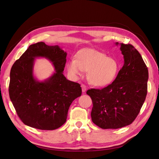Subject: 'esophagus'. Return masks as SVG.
Listing matches in <instances>:
<instances>
[{"instance_id":"34e87169","label":"esophagus","mask_w":159,"mask_h":159,"mask_svg":"<svg viewBox=\"0 0 159 159\" xmlns=\"http://www.w3.org/2000/svg\"><path fill=\"white\" fill-rule=\"evenodd\" d=\"M81 89H82V92H85L86 89H87V88H86V86L84 85V84H81Z\"/></svg>"}]
</instances>
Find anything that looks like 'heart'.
Wrapping results in <instances>:
<instances>
[{"label":"heart","mask_w":159,"mask_h":159,"mask_svg":"<svg viewBox=\"0 0 159 159\" xmlns=\"http://www.w3.org/2000/svg\"><path fill=\"white\" fill-rule=\"evenodd\" d=\"M119 62L103 53L93 49L80 50L76 59L71 60L67 64L69 73L74 77L83 75L88 71V80L95 86H105L116 78L119 71Z\"/></svg>","instance_id":"b5f03b06"}]
</instances>
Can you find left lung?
<instances>
[{
    "label": "left lung",
    "mask_w": 159,
    "mask_h": 159,
    "mask_svg": "<svg viewBox=\"0 0 159 159\" xmlns=\"http://www.w3.org/2000/svg\"><path fill=\"white\" fill-rule=\"evenodd\" d=\"M120 46L124 64L116 78L107 87L86 92L93 102L92 121L104 129L131 124L140 112L147 93L148 72L141 54L131 44L121 43Z\"/></svg>",
    "instance_id": "8db88e82"
}]
</instances>
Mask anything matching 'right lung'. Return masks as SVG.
I'll return each instance as SVG.
<instances>
[{"instance_id": "right-lung-1", "label": "right lung", "mask_w": 159, "mask_h": 159, "mask_svg": "<svg viewBox=\"0 0 159 159\" xmlns=\"http://www.w3.org/2000/svg\"><path fill=\"white\" fill-rule=\"evenodd\" d=\"M67 53L58 46L40 42L30 45L13 64L10 74L9 96L21 121L41 130H54L64 125L71 103L81 95L78 83L63 74ZM36 57H45L55 72L44 81L37 80L33 68Z\"/></svg>"}]
</instances>
